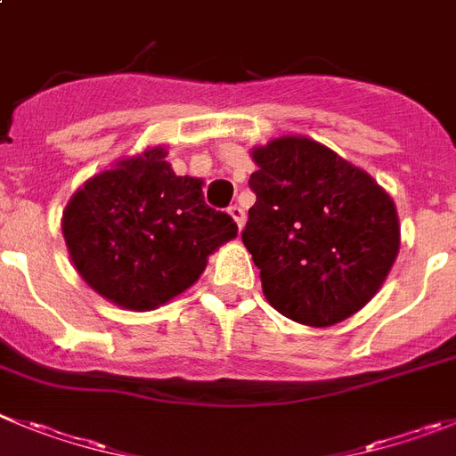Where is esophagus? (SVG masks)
<instances>
[{
    "label": "esophagus",
    "instance_id": "obj_1",
    "mask_svg": "<svg viewBox=\"0 0 456 456\" xmlns=\"http://www.w3.org/2000/svg\"><path fill=\"white\" fill-rule=\"evenodd\" d=\"M228 215H231L232 219H235L237 228H240V231H241V228H244V221H246V212L241 210L240 206H231V208H228Z\"/></svg>",
    "mask_w": 456,
    "mask_h": 456
}]
</instances>
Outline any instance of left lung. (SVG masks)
<instances>
[{
  "label": "left lung",
  "instance_id": "8db88e82",
  "mask_svg": "<svg viewBox=\"0 0 456 456\" xmlns=\"http://www.w3.org/2000/svg\"><path fill=\"white\" fill-rule=\"evenodd\" d=\"M256 206L241 241L271 307L328 328L378 294L400 248L394 200L364 169L300 135L253 149Z\"/></svg>",
  "mask_w": 456,
  "mask_h": 456
}]
</instances>
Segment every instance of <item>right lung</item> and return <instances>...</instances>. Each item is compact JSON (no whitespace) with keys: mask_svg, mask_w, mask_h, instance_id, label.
I'll list each match as a JSON object with an SVG mask.
<instances>
[{"mask_svg":"<svg viewBox=\"0 0 456 456\" xmlns=\"http://www.w3.org/2000/svg\"><path fill=\"white\" fill-rule=\"evenodd\" d=\"M167 149L119 160L92 176L62 212V237L92 289L124 310H156L199 280L208 256L237 237L212 210L203 181L176 176Z\"/></svg>","mask_w":456,"mask_h":456,"instance_id":"add662e5","label":"right lung"}]
</instances>
